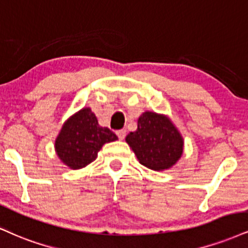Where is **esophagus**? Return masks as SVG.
<instances>
[{"label":"esophagus","instance_id":"34e87169","mask_svg":"<svg viewBox=\"0 0 248 248\" xmlns=\"http://www.w3.org/2000/svg\"><path fill=\"white\" fill-rule=\"evenodd\" d=\"M116 135H118L119 140H124V136H126V129H120L116 132Z\"/></svg>","mask_w":248,"mask_h":248}]
</instances>
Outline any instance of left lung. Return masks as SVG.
Segmentation results:
<instances>
[{"mask_svg":"<svg viewBox=\"0 0 248 248\" xmlns=\"http://www.w3.org/2000/svg\"><path fill=\"white\" fill-rule=\"evenodd\" d=\"M126 141L140 163L155 171L171 168L183 154L180 134L168 118L154 112L140 116L136 132L128 134Z\"/></svg>","mask_w":248,"mask_h":248,"instance_id":"8db88e82","label":"left lung"}]
</instances>
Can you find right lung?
<instances>
[{"mask_svg": "<svg viewBox=\"0 0 248 248\" xmlns=\"http://www.w3.org/2000/svg\"><path fill=\"white\" fill-rule=\"evenodd\" d=\"M116 140L112 130L98 124L90 108H83L63 124L55 141V150L65 165L77 170L93 162L105 143Z\"/></svg>", "mask_w": 248, "mask_h": 248, "instance_id": "obj_1", "label": "right lung"}]
</instances>
